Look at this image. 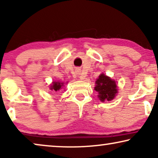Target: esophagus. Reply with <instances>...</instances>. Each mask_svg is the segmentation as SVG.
Here are the masks:
<instances>
[{"label":"esophagus","mask_w":158,"mask_h":158,"mask_svg":"<svg viewBox=\"0 0 158 158\" xmlns=\"http://www.w3.org/2000/svg\"><path fill=\"white\" fill-rule=\"evenodd\" d=\"M80 78H81V79H83V77H82V76H80Z\"/></svg>","instance_id":"esophagus-1"}]
</instances>
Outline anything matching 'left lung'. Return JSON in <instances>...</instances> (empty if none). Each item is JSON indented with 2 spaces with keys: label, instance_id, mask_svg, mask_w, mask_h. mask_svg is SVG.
<instances>
[{
  "label": "left lung",
  "instance_id": "left-lung-1",
  "mask_svg": "<svg viewBox=\"0 0 158 158\" xmlns=\"http://www.w3.org/2000/svg\"><path fill=\"white\" fill-rule=\"evenodd\" d=\"M95 90L98 93V97L101 101H111L117 93V86L115 81L104 74H101L96 82Z\"/></svg>",
  "mask_w": 158,
  "mask_h": 158
}]
</instances>
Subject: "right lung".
Masks as SVG:
<instances>
[{"mask_svg":"<svg viewBox=\"0 0 158 158\" xmlns=\"http://www.w3.org/2000/svg\"><path fill=\"white\" fill-rule=\"evenodd\" d=\"M63 83H59V82H53L52 85L50 86V89L52 90L53 91H58L61 89L62 86H63Z\"/></svg>","mask_w":158,"mask_h":158,"instance_id":"right-lung-1","label":"right lung"}]
</instances>
